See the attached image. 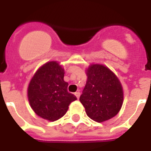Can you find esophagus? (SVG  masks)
Wrapping results in <instances>:
<instances>
[{
  "mask_svg": "<svg viewBox=\"0 0 151 151\" xmlns=\"http://www.w3.org/2000/svg\"><path fill=\"white\" fill-rule=\"evenodd\" d=\"M75 95L76 96V97L78 99V98H79V97H80V92L79 91H76V93H75Z\"/></svg>",
  "mask_w": 151,
  "mask_h": 151,
  "instance_id": "esophagus-1",
  "label": "esophagus"
}]
</instances>
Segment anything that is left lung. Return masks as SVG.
<instances>
[{
	"label": "left lung",
	"mask_w": 151,
	"mask_h": 151,
	"mask_svg": "<svg viewBox=\"0 0 151 151\" xmlns=\"http://www.w3.org/2000/svg\"><path fill=\"white\" fill-rule=\"evenodd\" d=\"M79 101L89 118L102 122L115 116L123 104V89L115 73L103 64H91Z\"/></svg>",
	"instance_id": "8db88e82"
}]
</instances>
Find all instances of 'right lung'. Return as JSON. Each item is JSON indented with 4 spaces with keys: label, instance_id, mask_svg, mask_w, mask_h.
Wrapping results in <instances>:
<instances>
[{
    "label": "right lung",
    "instance_id": "obj_1",
    "mask_svg": "<svg viewBox=\"0 0 151 151\" xmlns=\"http://www.w3.org/2000/svg\"><path fill=\"white\" fill-rule=\"evenodd\" d=\"M64 73L59 63L50 61L39 67L29 84L27 94L31 107L38 116L50 122L63 116L69 104L77 100L68 92Z\"/></svg>",
    "mask_w": 151,
    "mask_h": 151
}]
</instances>
